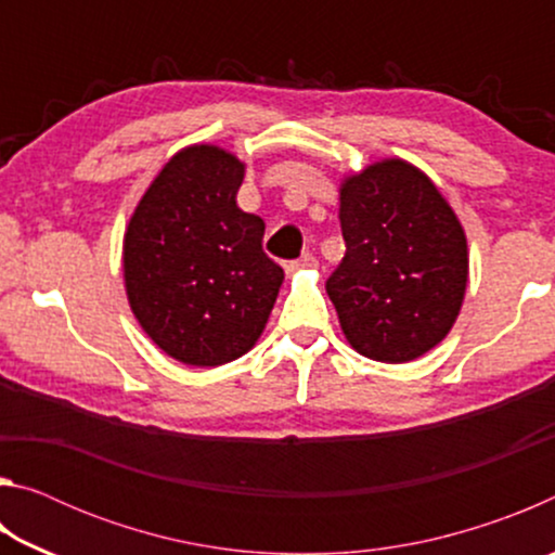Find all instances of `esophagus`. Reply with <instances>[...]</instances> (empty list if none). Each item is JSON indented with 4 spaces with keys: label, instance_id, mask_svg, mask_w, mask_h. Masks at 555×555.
Instances as JSON below:
<instances>
[{
    "label": "esophagus",
    "instance_id": "34e87169",
    "mask_svg": "<svg viewBox=\"0 0 555 555\" xmlns=\"http://www.w3.org/2000/svg\"><path fill=\"white\" fill-rule=\"evenodd\" d=\"M313 267H315V257L313 255H304V257L296 259V261H288L286 271H288V274H294V271H298V269H313Z\"/></svg>",
    "mask_w": 555,
    "mask_h": 555
}]
</instances>
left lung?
Segmentation results:
<instances>
[{
	"mask_svg": "<svg viewBox=\"0 0 555 555\" xmlns=\"http://www.w3.org/2000/svg\"><path fill=\"white\" fill-rule=\"evenodd\" d=\"M345 257L327 279L345 340L374 362L401 364L443 340L463 308L467 237L438 185L403 158L340 181Z\"/></svg>",
	"mask_w": 555,
	"mask_h": 555,
	"instance_id": "1",
	"label": "left lung"
}]
</instances>
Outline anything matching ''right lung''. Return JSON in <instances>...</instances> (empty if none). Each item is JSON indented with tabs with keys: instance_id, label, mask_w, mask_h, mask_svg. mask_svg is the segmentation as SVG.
I'll return each instance as SVG.
<instances>
[{
	"instance_id": "1",
	"label": "right lung",
	"mask_w": 555,
	"mask_h": 555,
	"mask_svg": "<svg viewBox=\"0 0 555 555\" xmlns=\"http://www.w3.org/2000/svg\"><path fill=\"white\" fill-rule=\"evenodd\" d=\"M244 162L215 144L168 158L131 212L121 242L127 300L158 350L218 367L264 333L284 269L261 249L264 220L244 212Z\"/></svg>"
}]
</instances>
